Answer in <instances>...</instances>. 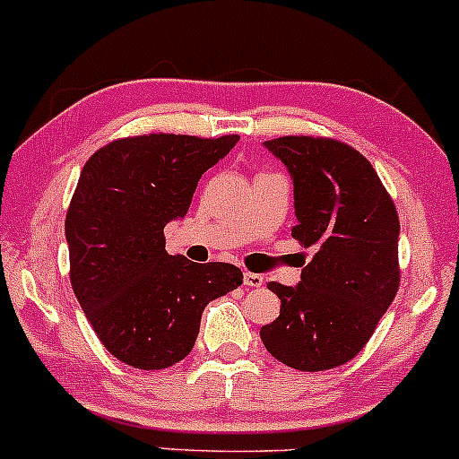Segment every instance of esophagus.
<instances>
[{
  "label": "esophagus",
  "mask_w": 459,
  "mask_h": 459,
  "mask_svg": "<svg viewBox=\"0 0 459 459\" xmlns=\"http://www.w3.org/2000/svg\"><path fill=\"white\" fill-rule=\"evenodd\" d=\"M243 282H245V287H261V285H264V276H263V273L245 272L243 273Z\"/></svg>",
  "instance_id": "34e87169"
}]
</instances>
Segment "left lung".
<instances>
[{"instance_id": "1", "label": "left lung", "mask_w": 459, "mask_h": 459, "mask_svg": "<svg viewBox=\"0 0 459 459\" xmlns=\"http://www.w3.org/2000/svg\"><path fill=\"white\" fill-rule=\"evenodd\" d=\"M264 148L294 181L291 236L316 254L300 282H269L281 316L261 329L264 349L299 371L358 356L400 287V221L389 192L358 150L333 139L281 136Z\"/></svg>"}]
</instances>
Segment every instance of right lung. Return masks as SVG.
Wrapping results in <instances>:
<instances>
[{
    "label": "right lung",
    "instance_id": "right-lung-1",
    "mask_svg": "<svg viewBox=\"0 0 459 459\" xmlns=\"http://www.w3.org/2000/svg\"><path fill=\"white\" fill-rule=\"evenodd\" d=\"M238 136L143 134L88 159L65 214L70 282L103 347L136 369H168L192 351L207 302L243 285L230 263L165 252L163 228L190 210L198 178Z\"/></svg>",
    "mask_w": 459,
    "mask_h": 459
}]
</instances>
